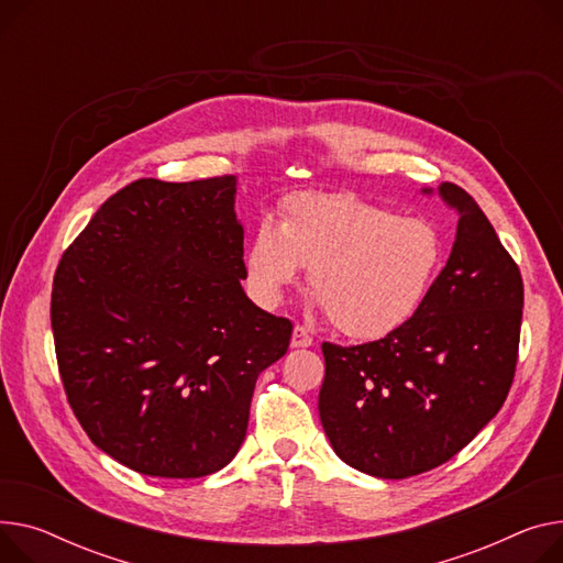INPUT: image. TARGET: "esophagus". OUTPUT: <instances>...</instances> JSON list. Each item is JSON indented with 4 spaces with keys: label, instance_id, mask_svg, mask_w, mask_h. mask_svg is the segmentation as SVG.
I'll return each mask as SVG.
<instances>
[{
    "label": "esophagus",
    "instance_id": "34e87169",
    "mask_svg": "<svg viewBox=\"0 0 563 563\" xmlns=\"http://www.w3.org/2000/svg\"><path fill=\"white\" fill-rule=\"evenodd\" d=\"M312 346V334L306 325H296L291 332V349H308Z\"/></svg>",
    "mask_w": 563,
    "mask_h": 563
}]
</instances>
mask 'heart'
Returning a JSON list of instances; mask_svg holds the SVG:
<instances>
[{
    "label": "heart",
    "instance_id": "1",
    "mask_svg": "<svg viewBox=\"0 0 563 563\" xmlns=\"http://www.w3.org/2000/svg\"><path fill=\"white\" fill-rule=\"evenodd\" d=\"M445 262V238L428 217L351 195H296L278 227L260 221L244 251V276L260 306L276 308L310 267V287L332 325L376 342L419 314Z\"/></svg>",
    "mask_w": 563,
    "mask_h": 563
}]
</instances>
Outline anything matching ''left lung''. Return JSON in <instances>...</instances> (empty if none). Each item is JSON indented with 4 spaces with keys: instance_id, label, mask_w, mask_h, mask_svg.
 <instances>
[{
    "instance_id": "8db88e82",
    "label": "left lung",
    "mask_w": 563,
    "mask_h": 563,
    "mask_svg": "<svg viewBox=\"0 0 563 563\" xmlns=\"http://www.w3.org/2000/svg\"><path fill=\"white\" fill-rule=\"evenodd\" d=\"M439 197L460 214L457 235L419 314L378 342L321 346V426L332 451L373 477L402 479L455 457L514 383L518 265L468 192L441 183Z\"/></svg>"
}]
</instances>
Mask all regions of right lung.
<instances>
[{
  "label": "right lung",
  "instance_id": "1",
  "mask_svg": "<svg viewBox=\"0 0 563 563\" xmlns=\"http://www.w3.org/2000/svg\"><path fill=\"white\" fill-rule=\"evenodd\" d=\"M235 176L140 178L63 253L52 330L90 441L152 477H203L240 451L262 371L291 321L244 294Z\"/></svg>",
  "mask_w": 563,
  "mask_h": 563
}]
</instances>
